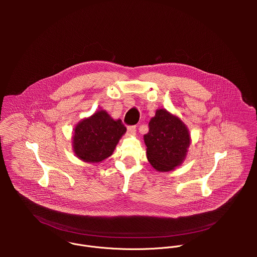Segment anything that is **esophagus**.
<instances>
[{"label": "esophagus", "instance_id": "34e87169", "mask_svg": "<svg viewBox=\"0 0 257 257\" xmlns=\"http://www.w3.org/2000/svg\"><path fill=\"white\" fill-rule=\"evenodd\" d=\"M127 130H128V133H129L130 135L136 134V127H135V126H129Z\"/></svg>", "mask_w": 257, "mask_h": 257}]
</instances>
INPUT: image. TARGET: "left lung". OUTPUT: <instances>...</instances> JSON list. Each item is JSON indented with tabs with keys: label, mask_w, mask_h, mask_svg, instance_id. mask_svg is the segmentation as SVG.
Wrapping results in <instances>:
<instances>
[{
	"label": "left lung",
	"mask_w": 257,
	"mask_h": 257,
	"mask_svg": "<svg viewBox=\"0 0 257 257\" xmlns=\"http://www.w3.org/2000/svg\"><path fill=\"white\" fill-rule=\"evenodd\" d=\"M144 134L146 157L158 172H171L186 159L191 137L187 126L166 108H158Z\"/></svg>",
	"instance_id": "obj_1"
}]
</instances>
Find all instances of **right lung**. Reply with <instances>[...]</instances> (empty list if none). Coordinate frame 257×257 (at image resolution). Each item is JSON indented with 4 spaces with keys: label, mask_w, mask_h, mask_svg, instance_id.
Returning <instances> with one entry per match:
<instances>
[{
    "label": "right lung",
    "mask_w": 257,
    "mask_h": 257,
    "mask_svg": "<svg viewBox=\"0 0 257 257\" xmlns=\"http://www.w3.org/2000/svg\"><path fill=\"white\" fill-rule=\"evenodd\" d=\"M126 131L120 119L115 120L99 109L76 124L72 136L73 152L85 163H100L113 155Z\"/></svg>",
    "instance_id": "add662e5"
}]
</instances>
